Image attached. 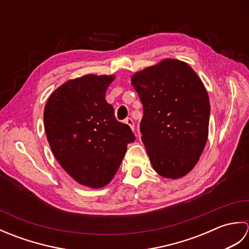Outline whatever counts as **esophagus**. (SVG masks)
<instances>
[{"label":"esophagus","instance_id":"obj_1","mask_svg":"<svg viewBox=\"0 0 249 249\" xmlns=\"http://www.w3.org/2000/svg\"><path fill=\"white\" fill-rule=\"evenodd\" d=\"M124 123H126V124H127V125L129 126V127H130L131 129H133V130H135V123H134V121H133V120H131L130 118H128V119H126V120L124 121Z\"/></svg>","mask_w":249,"mask_h":249}]
</instances>
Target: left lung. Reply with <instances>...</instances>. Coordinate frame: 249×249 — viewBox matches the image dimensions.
Returning <instances> with one entry per match:
<instances>
[{"label":"left lung","mask_w":249,"mask_h":249,"mask_svg":"<svg viewBox=\"0 0 249 249\" xmlns=\"http://www.w3.org/2000/svg\"><path fill=\"white\" fill-rule=\"evenodd\" d=\"M143 106L142 142L154 170L167 178L197 165L209 135V95L187 63L166 59L131 77Z\"/></svg>","instance_id":"8db88e82"}]
</instances>
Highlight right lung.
Listing matches in <instances>:
<instances>
[{"label": "right lung", "instance_id": "obj_1", "mask_svg": "<svg viewBox=\"0 0 249 249\" xmlns=\"http://www.w3.org/2000/svg\"><path fill=\"white\" fill-rule=\"evenodd\" d=\"M114 76L86 75L68 80L47 100L44 123L51 151L79 184L107 185L135 141L128 125L116 121L105 95Z\"/></svg>", "mask_w": 249, "mask_h": 249}]
</instances>
